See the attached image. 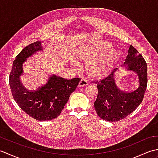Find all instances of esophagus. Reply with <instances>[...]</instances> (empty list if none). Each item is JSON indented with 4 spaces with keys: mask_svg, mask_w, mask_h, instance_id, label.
Listing matches in <instances>:
<instances>
[{
    "mask_svg": "<svg viewBox=\"0 0 158 158\" xmlns=\"http://www.w3.org/2000/svg\"><path fill=\"white\" fill-rule=\"evenodd\" d=\"M88 84V81H87L86 79H83L81 80V81H79V87H84V86H86Z\"/></svg>",
    "mask_w": 158,
    "mask_h": 158,
    "instance_id": "esophagus-1",
    "label": "esophagus"
}]
</instances>
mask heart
Returning <instances> with one entry per match:
<instances>
[{
  "label": "heart",
  "instance_id": "1",
  "mask_svg": "<svg viewBox=\"0 0 158 158\" xmlns=\"http://www.w3.org/2000/svg\"><path fill=\"white\" fill-rule=\"evenodd\" d=\"M75 56L79 61L88 63L87 70L92 78L100 79L110 75L119 60V53L112 49V45L107 42L93 45H83L79 48ZM73 66L79 68L77 62Z\"/></svg>",
  "mask_w": 158,
  "mask_h": 158
}]
</instances>
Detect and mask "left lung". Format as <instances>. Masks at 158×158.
I'll return each instance as SVG.
<instances>
[{
  "instance_id": "8db88e82",
  "label": "left lung",
  "mask_w": 158,
  "mask_h": 158,
  "mask_svg": "<svg viewBox=\"0 0 158 158\" xmlns=\"http://www.w3.org/2000/svg\"><path fill=\"white\" fill-rule=\"evenodd\" d=\"M123 66L135 72L139 77V86L135 90L125 92L117 86L115 69L106 78L96 81L98 89L94 108L100 118L108 122H117L132 113L143 99L147 84V66L141 54L130 45Z\"/></svg>"
}]
</instances>
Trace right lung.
I'll list each match as a JSON object with an SVG mask.
<instances>
[{
    "label": "right lung",
    "mask_w": 158,
    "mask_h": 158,
    "mask_svg": "<svg viewBox=\"0 0 158 158\" xmlns=\"http://www.w3.org/2000/svg\"><path fill=\"white\" fill-rule=\"evenodd\" d=\"M43 48L41 41L26 46L16 56L9 76V85L12 96L18 106L26 113L39 121H48L56 118L75 91L81 79L67 80L54 74L51 75L45 84L35 90L25 88L20 77L23 75V64L27 58Z\"/></svg>",
    "instance_id": "obj_1"
}]
</instances>
